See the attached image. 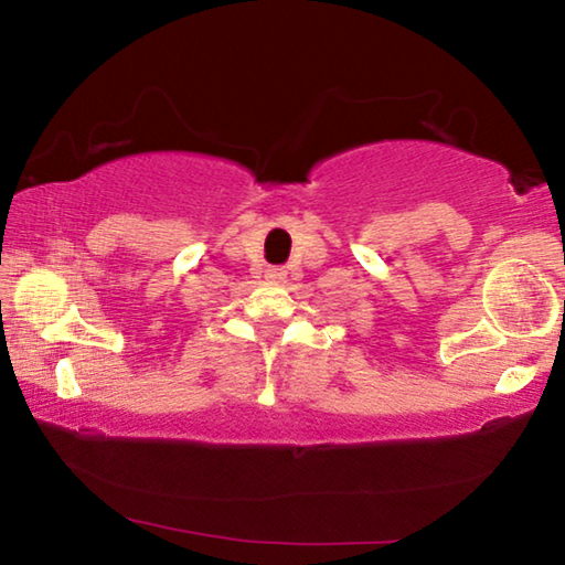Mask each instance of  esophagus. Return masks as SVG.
<instances>
[{"instance_id":"esophagus-1","label":"esophagus","mask_w":565,"mask_h":565,"mask_svg":"<svg viewBox=\"0 0 565 565\" xmlns=\"http://www.w3.org/2000/svg\"><path fill=\"white\" fill-rule=\"evenodd\" d=\"M266 279L279 284V281L286 279V271L281 269V266H269V269H266Z\"/></svg>"}]
</instances>
